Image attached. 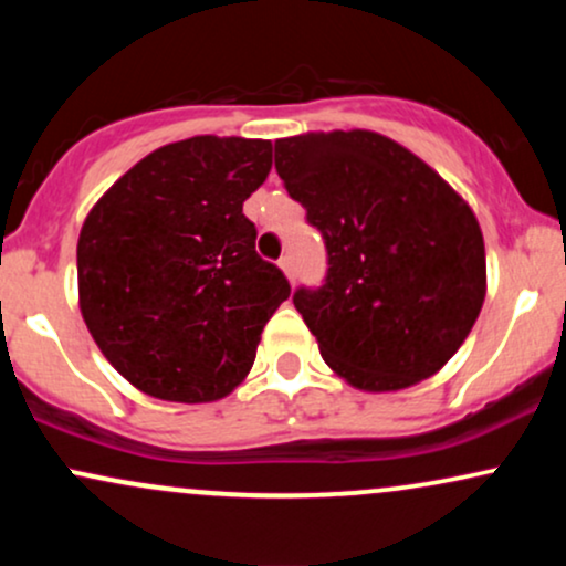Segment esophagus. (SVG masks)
<instances>
[{
  "instance_id": "obj_1",
  "label": "esophagus",
  "mask_w": 566,
  "mask_h": 566,
  "mask_svg": "<svg viewBox=\"0 0 566 566\" xmlns=\"http://www.w3.org/2000/svg\"><path fill=\"white\" fill-rule=\"evenodd\" d=\"M279 269L284 271V276L290 279H295V263H292V255H282V261H279Z\"/></svg>"
}]
</instances>
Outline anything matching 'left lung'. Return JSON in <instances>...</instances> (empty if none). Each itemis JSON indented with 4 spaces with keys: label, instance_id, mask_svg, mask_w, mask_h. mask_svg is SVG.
I'll list each match as a JSON object with an SVG mask.
<instances>
[{
    "label": "left lung",
    "instance_id": "1",
    "mask_svg": "<svg viewBox=\"0 0 566 566\" xmlns=\"http://www.w3.org/2000/svg\"><path fill=\"white\" fill-rule=\"evenodd\" d=\"M276 172L327 244V279L292 295L322 359L359 391L437 375L486 295L484 237L469 201L373 129L276 140Z\"/></svg>",
    "mask_w": 566,
    "mask_h": 566
}]
</instances>
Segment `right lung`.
Segmentation results:
<instances>
[{
	"label": "right lung",
	"instance_id": "obj_1",
	"mask_svg": "<svg viewBox=\"0 0 566 566\" xmlns=\"http://www.w3.org/2000/svg\"><path fill=\"white\" fill-rule=\"evenodd\" d=\"M269 172L271 140L197 135L143 157L84 218L82 319L138 391L205 405L252 369L265 322L290 297L242 212Z\"/></svg>",
	"mask_w": 566,
	"mask_h": 566
}]
</instances>
